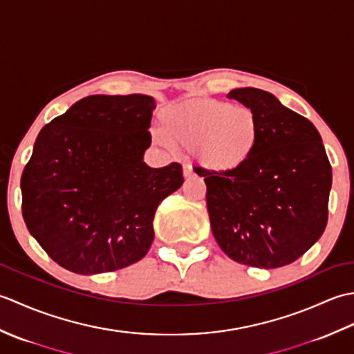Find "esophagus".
Wrapping results in <instances>:
<instances>
[{"label":"esophagus","instance_id":"1","mask_svg":"<svg viewBox=\"0 0 354 354\" xmlns=\"http://www.w3.org/2000/svg\"><path fill=\"white\" fill-rule=\"evenodd\" d=\"M193 167L192 165H189V164H185L184 167H183V175H184V178H190V176H193Z\"/></svg>","mask_w":354,"mask_h":354}]
</instances>
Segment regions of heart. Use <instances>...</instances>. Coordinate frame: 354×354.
<instances>
[{
    "label": "heart",
    "mask_w": 354,
    "mask_h": 354,
    "mask_svg": "<svg viewBox=\"0 0 354 354\" xmlns=\"http://www.w3.org/2000/svg\"><path fill=\"white\" fill-rule=\"evenodd\" d=\"M160 122L170 145L196 152L202 167L213 173L240 170L260 145L259 117L246 104L185 100L162 109Z\"/></svg>",
    "instance_id": "b5f03b06"
}]
</instances>
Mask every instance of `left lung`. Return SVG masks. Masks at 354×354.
Segmentation results:
<instances>
[{
    "label": "left lung",
    "mask_w": 354,
    "mask_h": 354,
    "mask_svg": "<svg viewBox=\"0 0 354 354\" xmlns=\"http://www.w3.org/2000/svg\"><path fill=\"white\" fill-rule=\"evenodd\" d=\"M228 97L257 114L261 137L252 160L234 173L194 170L207 184L213 236L242 265H290L327 225L332 165L321 135L263 89L237 88Z\"/></svg>",
    "instance_id": "1"
}]
</instances>
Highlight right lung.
I'll return each instance as SVG.
<instances>
[{"label":"right lung","instance_id":"1","mask_svg":"<svg viewBox=\"0 0 354 354\" xmlns=\"http://www.w3.org/2000/svg\"><path fill=\"white\" fill-rule=\"evenodd\" d=\"M153 97L88 95L42 127L21 178L22 216L42 250L74 274L123 269L147 254L158 205L183 167L152 169Z\"/></svg>","mask_w":354,"mask_h":354}]
</instances>
